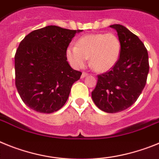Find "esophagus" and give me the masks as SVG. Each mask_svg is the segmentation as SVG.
Masks as SVG:
<instances>
[{
	"label": "esophagus",
	"mask_w": 159,
	"mask_h": 159,
	"mask_svg": "<svg viewBox=\"0 0 159 159\" xmlns=\"http://www.w3.org/2000/svg\"><path fill=\"white\" fill-rule=\"evenodd\" d=\"M86 76H88L87 73H85V72H83V73L81 74V78H85V77H86Z\"/></svg>",
	"instance_id": "34e87169"
}]
</instances>
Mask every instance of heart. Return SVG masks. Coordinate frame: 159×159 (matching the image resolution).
Masks as SVG:
<instances>
[{
  "label": "heart",
  "mask_w": 159,
  "mask_h": 159,
  "mask_svg": "<svg viewBox=\"0 0 159 159\" xmlns=\"http://www.w3.org/2000/svg\"><path fill=\"white\" fill-rule=\"evenodd\" d=\"M121 41L113 33L91 34L81 37L75 45L66 49V57L74 69L85 67L89 57V65L95 71L105 73L114 67L121 54Z\"/></svg>",
  "instance_id": "b5f03b06"
}]
</instances>
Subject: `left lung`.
<instances>
[{
    "label": "left lung",
    "instance_id": "obj_1",
    "mask_svg": "<svg viewBox=\"0 0 159 159\" xmlns=\"http://www.w3.org/2000/svg\"><path fill=\"white\" fill-rule=\"evenodd\" d=\"M110 27L121 41V54L110 71L98 76L92 99L106 113L126 110L137 101L146 83L149 73L148 53L137 36L121 25Z\"/></svg>",
    "mask_w": 159,
    "mask_h": 159
}]
</instances>
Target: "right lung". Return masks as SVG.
Segmentation results:
<instances>
[{
  "mask_svg": "<svg viewBox=\"0 0 159 159\" xmlns=\"http://www.w3.org/2000/svg\"><path fill=\"white\" fill-rule=\"evenodd\" d=\"M49 25L26 36L15 54V84L20 98L37 112L50 114L66 102L81 73L69 65L66 49L76 34Z\"/></svg>",
  "mask_w": 159,
  "mask_h": 159,
  "instance_id": "right-lung-1",
  "label": "right lung"
}]
</instances>
